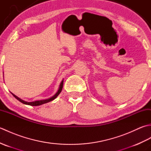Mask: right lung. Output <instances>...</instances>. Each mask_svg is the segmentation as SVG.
<instances>
[{
  "label": "right lung",
  "mask_w": 151,
  "mask_h": 151,
  "mask_svg": "<svg viewBox=\"0 0 151 151\" xmlns=\"http://www.w3.org/2000/svg\"><path fill=\"white\" fill-rule=\"evenodd\" d=\"M63 81H62V82H61V84L60 85V88L58 89V92L56 93L54 95L53 97H52L50 99H45V100H41V101H34V102H26L24 101L23 100H22V99H21L20 98L17 97V96L15 95L14 94H13L12 93V94L14 95V97L15 98H16L17 99V100L19 101H20L21 102H22V103H23L24 104H27V105H30V106H40V105H41L43 104H45V103H47V102H50L53 101L54 99H55L58 96V95L60 93L61 91H62V88H63Z\"/></svg>",
  "instance_id": "right-lung-1"
}]
</instances>
